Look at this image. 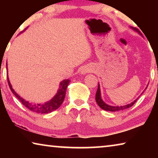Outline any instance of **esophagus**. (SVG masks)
<instances>
[{
  "mask_svg": "<svg viewBox=\"0 0 158 158\" xmlns=\"http://www.w3.org/2000/svg\"><path fill=\"white\" fill-rule=\"evenodd\" d=\"M90 69H89V68H83V69H82V70H81V74L85 75V74H86V73H89V72H90Z\"/></svg>",
  "mask_w": 158,
  "mask_h": 158,
  "instance_id": "esophagus-1",
  "label": "esophagus"
}]
</instances>
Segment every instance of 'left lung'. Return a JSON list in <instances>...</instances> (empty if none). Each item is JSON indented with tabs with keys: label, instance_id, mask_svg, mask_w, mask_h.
Returning <instances> with one entry per match:
<instances>
[{
	"label": "left lung",
	"instance_id": "8db88e82",
	"mask_svg": "<svg viewBox=\"0 0 158 158\" xmlns=\"http://www.w3.org/2000/svg\"><path fill=\"white\" fill-rule=\"evenodd\" d=\"M131 28L136 31H138V29H135V28H133V27H131ZM147 88H148V87H147ZM142 93H143V92H142ZM137 99H138V98L136 99V100L134 101L133 102L129 103V104H127V105H125V106H109V105H108V104H106V103H105L104 102H103L102 98H101V91H100V85H99V84L98 85V89H97L96 94V103H98V105L99 106H100L101 109L105 110V111H121V110L129 109V107L132 106L135 104L136 101H137Z\"/></svg>",
	"mask_w": 158,
	"mask_h": 158
}]
</instances>
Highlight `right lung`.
<instances>
[{"mask_svg": "<svg viewBox=\"0 0 158 158\" xmlns=\"http://www.w3.org/2000/svg\"><path fill=\"white\" fill-rule=\"evenodd\" d=\"M6 68H7V64H6ZM7 80L10 90H11L13 94L16 96V97H17V98L22 103V104L23 106H25L27 107L28 109L30 110V111L36 112V113L38 114H48L53 111H55L56 109H57L58 108L61 106L62 102H63L64 97H65L67 88H68V85H69V83H70V80L68 79L62 81L60 84V88L58 89L57 94H56L50 101H47V102L44 103H37V104H36V103H29L28 102V101H25L24 99L19 96V95L14 91V90L13 89L12 86L10 83L8 75Z\"/></svg>", "mask_w": 158, "mask_h": 158, "instance_id": "add662e5", "label": "right lung"}]
</instances>
